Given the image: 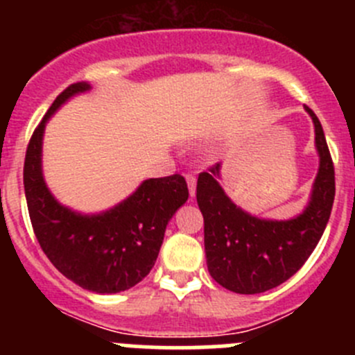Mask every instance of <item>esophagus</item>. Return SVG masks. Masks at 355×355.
I'll use <instances>...</instances> for the list:
<instances>
[{
    "label": "esophagus",
    "mask_w": 355,
    "mask_h": 355,
    "mask_svg": "<svg viewBox=\"0 0 355 355\" xmlns=\"http://www.w3.org/2000/svg\"><path fill=\"white\" fill-rule=\"evenodd\" d=\"M185 178H187V185H189V192H191V198H194L196 185H198V178H196V175H192V173L185 175Z\"/></svg>",
    "instance_id": "esophagus-1"
}]
</instances>
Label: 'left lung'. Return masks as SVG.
Wrapping results in <instances>:
<instances>
[{"mask_svg":"<svg viewBox=\"0 0 355 355\" xmlns=\"http://www.w3.org/2000/svg\"><path fill=\"white\" fill-rule=\"evenodd\" d=\"M304 108L313 118L320 168L309 202L295 218L264 220L237 206L220 185V163L198 178L207 270L221 287L235 293H261L287 282L311 256L330 220L335 168L320 120L313 110Z\"/></svg>","mask_w":355,"mask_h":355,"instance_id":"obj_1","label":"left lung"}]
</instances>
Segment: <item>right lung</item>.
<instances>
[{
	"instance_id": "obj_1",
	"label": "right lung",
	"mask_w": 355,
	"mask_h": 355,
	"mask_svg": "<svg viewBox=\"0 0 355 355\" xmlns=\"http://www.w3.org/2000/svg\"><path fill=\"white\" fill-rule=\"evenodd\" d=\"M87 82L68 85L49 106L27 146L24 189L39 245L53 266L78 287L96 293L132 288L149 275L175 211L189 199L182 175L144 180L134 194L98 214L63 206L42 177V137L49 118Z\"/></svg>"
}]
</instances>
